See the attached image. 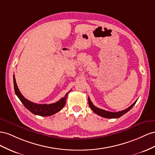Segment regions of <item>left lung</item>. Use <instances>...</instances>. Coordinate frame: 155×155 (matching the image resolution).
Returning a JSON list of instances; mask_svg holds the SVG:
<instances>
[{
	"instance_id": "obj_1",
	"label": "left lung",
	"mask_w": 155,
	"mask_h": 155,
	"mask_svg": "<svg viewBox=\"0 0 155 155\" xmlns=\"http://www.w3.org/2000/svg\"><path fill=\"white\" fill-rule=\"evenodd\" d=\"M136 101H136L133 104H132L131 106H130L129 108H127L125 110H122V111H119V112H112L107 111V110H104L103 109H100L99 108L95 107V106L91 103L90 99L88 97V103H89L90 107L93 110V111L101 117H103L105 118H110V119L120 117L121 116H123V115H124L125 114L129 112V110L134 107V105L136 104Z\"/></svg>"
}]
</instances>
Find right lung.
Masks as SVG:
<instances>
[{
    "instance_id": "right-lung-1",
    "label": "right lung",
    "mask_w": 155,
    "mask_h": 155,
    "mask_svg": "<svg viewBox=\"0 0 155 155\" xmlns=\"http://www.w3.org/2000/svg\"><path fill=\"white\" fill-rule=\"evenodd\" d=\"M14 90L16 95L18 97L19 100L21 101V103L23 104L25 107L27 108L30 112L35 115H38L40 116H50L54 114L64 108V107L66 103V99L68 95V93L65 94V97L61 98L59 101L54 103L52 104H36L31 102L25 98L24 96L21 94L18 87L16 84L15 76L14 75Z\"/></svg>"
}]
</instances>
